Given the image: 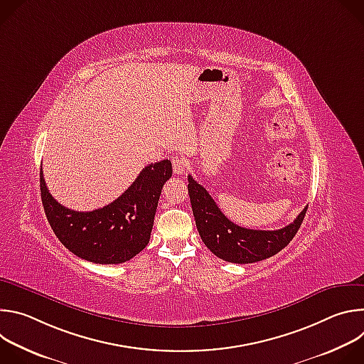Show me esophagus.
Returning <instances> with one entry per match:
<instances>
[{
    "label": "esophagus",
    "instance_id": "1",
    "mask_svg": "<svg viewBox=\"0 0 364 364\" xmlns=\"http://www.w3.org/2000/svg\"><path fill=\"white\" fill-rule=\"evenodd\" d=\"M187 168V161L183 159V157H174L173 159V170H174V174H183Z\"/></svg>",
    "mask_w": 364,
    "mask_h": 364
}]
</instances>
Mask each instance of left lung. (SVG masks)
Instances as JSON below:
<instances>
[{"mask_svg":"<svg viewBox=\"0 0 364 364\" xmlns=\"http://www.w3.org/2000/svg\"><path fill=\"white\" fill-rule=\"evenodd\" d=\"M188 196L198 235L218 257L233 264H253L282 250L296 235L308 207L288 226L278 230H253L235 225L207 190L188 176Z\"/></svg>","mask_w":364,"mask_h":364,"instance_id":"left-lung-1","label":"left lung"}]
</instances>
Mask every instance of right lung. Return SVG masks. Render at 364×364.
Here are the masks:
<instances>
[{
	"label": "right lung",
	"mask_w": 364,
	"mask_h": 364,
	"mask_svg": "<svg viewBox=\"0 0 364 364\" xmlns=\"http://www.w3.org/2000/svg\"><path fill=\"white\" fill-rule=\"evenodd\" d=\"M171 174L168 160L149 164L108 205L92 212H76L48 193L40 168L41 201L51 229L72 253L93 264H122L148 245L160 194Z\"/></svg>",
	"instance_id": "right-lung-1"
}]
</instances>
